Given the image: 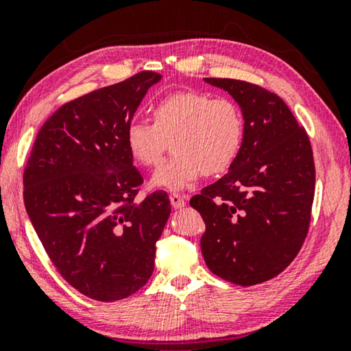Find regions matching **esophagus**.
Returning a JSON list of instances; mask_svg holds the SVG:
<instances>
[{"label": "esophagus", "instance_id": "obj_1", "mask_svg": "<svg viewBox=\"0 0 351 351\" xmlns=\"http://www.w3.org/2000/svg\"><path fill=\"white\" fill-rule=\"evenodd\" d=\"M169 199H171L172 208H176V209H180V208H184V206H185V196L180 195V193H171Z\"/></svg>", "mask_w": 351, "mask_h": 351}]
</instances>
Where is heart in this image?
<instances>
[{
    "mask_svg": "<svg viewBox=\"0 0 351 351\" xmlns=\"http://www.w3.org/2000/svg\"><path fill=\"white\" fill-rule=\"evenodd\" d=\"M153 123L136 119L124 141L138 165L161 161L172 141V156L153 176V185L167 190L189 186L201 174L214 177L237 162L244 142V117L237 102L208 93L180 90L153 105Z\"/></svg>",
    "mask_w": 351,
    "mask_h": 351,
    "instance_id": "heart-1",
    "label": "heart"
}]
</instances>
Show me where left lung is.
I'll return each instance as SVG.
<instances>
[{"mask_svg":"<svg viewBox=\"0 0 351 351\" xmlns=\"http://www.w3.org/2000/svg\"><path fill=\"white\" fill-rule=\"evenodd\" d=\"M241 107L238 160L190 199L203 217L201 252L209 270L238 286L268 281L299 254L315 196L310 138L280 95L247 81L204 78Z\"/></svg>","mask_w":351,"mask_h":351,"instance_id":"8db88e82","label":"left lung"}]
</instances>
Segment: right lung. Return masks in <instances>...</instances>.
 <instances>
[{"label":"right lung","instance_id":"obj_1","mask_svg":"<svg viewBox=\"0 0 351 351\" xmlns=\"http://www.w3.org/2000/svg\"><path fill=\"white\" fill-rule=\"evenodd\" d=\"M141 71L62 105L43 124L23 171V203L62 278L99 302L126 299L150 280L169 219L162 190L145 199L124 132L147 90Z\"/></svg>","mask_w":351,"mask_h":351}]
</instances>
